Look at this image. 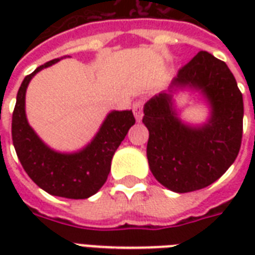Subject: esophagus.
<instances>
[{"instance_id": "obj_1", "label": "esophagus", "mask_w": 255, "mask_h": 255, "mask_svg": "<svg viewBox=\"0 0 255 255\" xmlns=\"http://www.w3.org/2000/svg\"><path fill=\"white\" fill-rule=\"evenodd\" d=\"M132 110H133L136 122H141V119H143V103L140 100L139 102H135L133 106H132Z\"/></svg>"}]
</instances>
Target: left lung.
I'll list each match as a JSON object with an SVG mask.
<instances>
[{"instance_id":"8db88e82","label":"left lung","mask_w":255,"mask_h":255,"mask_svg":"<svg viewBox=\"0 0 255 255\" xmlns=\"http://www.w3.org/2000/svg\"><path fill=\"white\" fill-rule=\"evenodd\" d=\"M188 88L210 107L202 125L179 118L173 94ZM244 99L236 78L212 54L200 51L180 69L168 91L144 104L143 123L149 131L147 157L157 181L176 193L205 188L221 177L237 157L242 140Z\"/></svg>"}]
</instances>
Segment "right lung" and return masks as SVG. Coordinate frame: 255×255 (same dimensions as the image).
<instances>
[{
    "mask_svg": "<svg viewBox=\"0 0 255 255\" xmlns=\"http://www.w3.org/2000/svg\"><path fill=\"white\" fill-rule=\"evenodd\" d=\"M58 61L53 59L39 66L23 79L11 119V137L22 167L41 189L58 197L82 200L91 197L103 186L111 169L114 153L135 124V118L131 110L111 111L96 135L82 149L59 152L50 148L30 127L25 98L34 75Z\"/></svg>",
    "mask_w": 255,
    "mask_h": 255,
    "instance_id": "1",
    "label": "right lung"
}]
</instances>
